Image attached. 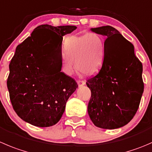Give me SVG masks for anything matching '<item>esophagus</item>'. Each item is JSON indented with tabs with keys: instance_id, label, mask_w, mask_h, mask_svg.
Here are the masks:
<instances>
[{
	"instance_id": "34e87169",
	"label": "esophagus",
	"mask_w": 152,
	"mask_h": 152,
	"mask_svg": "<svg viewBox=\"0 0 152 152\" xmlns=\"http://www.w3.org/2000/svg\"><path fill=\"white\" fill-rule=\"evenodd\" d=\"M77 84H78V85H79V87H82V86H83V85H85V82L83 80H78Z\"/></svg>"
}]
</instances>
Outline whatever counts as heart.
<instances>
[{
	"label": "heart",
	"instance_id": "b5f03b06",
	"mask_svg": "<svg viewBox=\"0 0 152 152\" xmlns=\"http://www.w3.org/2000/svg\"><path fill=\"white\" fill-rule=\"evenodd\" d=\"M104 42L99 34L88 32L85 35L67 37L63 43L61 68L64 74L70 76L76 68L85 75L96 73L102 64Z\"/></svg>",
	"mask_w": 152,
	"mask_h": 152
}]
</instances>
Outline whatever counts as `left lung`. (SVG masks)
I'll use <instances>...</instances> for the list:
<instances>
[{"label": "left lung", "mask_w": 152, "mask_h": 152, "mask_svg": "<svg viewBox=\"0 0 152 152\" xmlns=\"http://www.w3.org/2000/svg\"><path fill=\"white\" fill-rule=\"evenodd\" d=\"M106 36L104 60L99 73L88 79L91 97L88 115L96 127H123L137 113L144 90L142 64L132 43L110 26L92 28Z\"/></svg>", "instance_id": "8db88e82"}]
</instances>
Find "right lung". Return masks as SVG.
<instances>
[{
  "label": "right lung",
  "mask_w": 152,
  "mask_h": 152,
  "mask_svg": "<svg viewBox=\"0 0 152 152\" xmlns=\"http://www.w3.org/2000/svg\"><path fill=\"white\" fill-rule=\"evenodd\" d=\"M76 28L40 25L16 48L7 88L15 111L32 126L56 124L67 99L78 88L73 78L61 72L63 36Z\"/></svg>",
  "instance_id": "obj_1"
}]
</instances>
